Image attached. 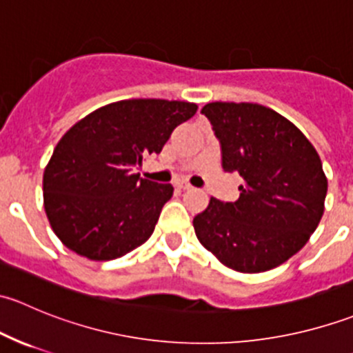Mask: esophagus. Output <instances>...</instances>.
I'll return each instance as SVG.
<instances>
[{
    "label": "esophagus",
    "instance_id": "1",
    "mask_svg": "<svg viewBox=\"0 0 353 353\" xmlns=\"http://www.w3.org/2000/svg\"><path fill=\"white\" fill-rule=\"evenodd\" d=\"M176 186L179 188V190H184V191H186V190H191V188H193V186H191L190 183H184V181H181V183H177Z\"/></svg>",
    "mask_w": 353,
    "mask_h": 353
}]
</instances>
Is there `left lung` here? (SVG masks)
I'll list each match as a JSON object with an SVG mask.
<instances>
[{"label": "left lung", "instance_id": "1", "mask_svg": "<svg viewBox=\"0 0 353 353\" xmlns=\"http://www.w3.org/2000/svg\"><path fill=\"white\" fill-rule=\"evenodd\" d=\"M225 172L244 179L237 201L212 198L193 219L198 241L229 268L259 273L301 251L325 212L328 181L311 141L273 109L212 102L201 109Z\"/></svg>", "mask_w": 353, "mask_h": 353}]
</instances>
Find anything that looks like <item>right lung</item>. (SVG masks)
Instances as JSON below:
<instances>
[{"label":"right lung","instance_id":"right-lung-1","mask_svg":"<svg viewBox=\"0 0 353 353\" xmlns=\"http://www.w3.org/2000/svg\"><path fill=\"white\" fill-rule=\"evenodd\" d=\"M191 102L131 99L94 110L66 131L44 170V208L68 249L94 261L124 256L152 236L170 184L134 174L196 114Z\"/></svg>","mask_w":353,"mask_h":353}]
</instances>
